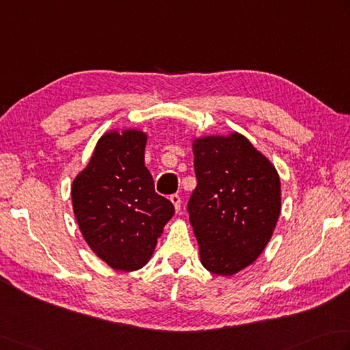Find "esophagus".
Returning a JSON list of instances; mask_svg holds the SVG:
<instances>
[{
    "mask_svg": "<svg viewBox=\"0 0 350 350\" xmlns=\"http://www.w3.org/2000/svg\"><path fill=\"white\" fill-rule=\"evenodd\" d=\"M170 200H171V203L174 204V209H176V212H180V197L177 196V194H173L170 197Z\"/></svg>",
    "mask_w": 350,
    "mask_h": 350,
    "instance_id": "esophagus-1",
    "label": "esophagus"
}]
</instances>
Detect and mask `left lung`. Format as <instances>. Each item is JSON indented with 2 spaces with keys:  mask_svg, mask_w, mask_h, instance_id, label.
I'll use <instances>...</instances> for the list:
<instances>
[{
  "mask_svg": "<svg viewBox=\"0 0 350 350\" xmlns=\"http://www.w3.org/2000/svg\"><path fill=\"white\" fill-rule=\"evenodd\" d=\"M197 187L188 202L202 264L230 276L261 255L280 214L275 167L243 135L194 142Z\"/></svg>",
  "mask_w": 350,
  "mask_h": 350,
  "instance_id": "1",
  "label": "left lung"
}]
</instances>
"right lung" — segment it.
I'll return each mask as SVG.
<instances>
[{"label": "right lung", "mask_w": 350, "mask_h": 350, "mask_svg": "<svg viewBox=\"0 0 350 350\" xmlns=\"http://www.w3.org/2000/svg\"><path fill=\"white\" fill-rule=\"evenodd\" d=\"M146 135L106 133L88 167L72 183V208L86 243L115 270L133 271L148 262L173 203L154 191L144 165Z\"/></svg>", "instance_id": "right-lung-1"}]
</instances>
